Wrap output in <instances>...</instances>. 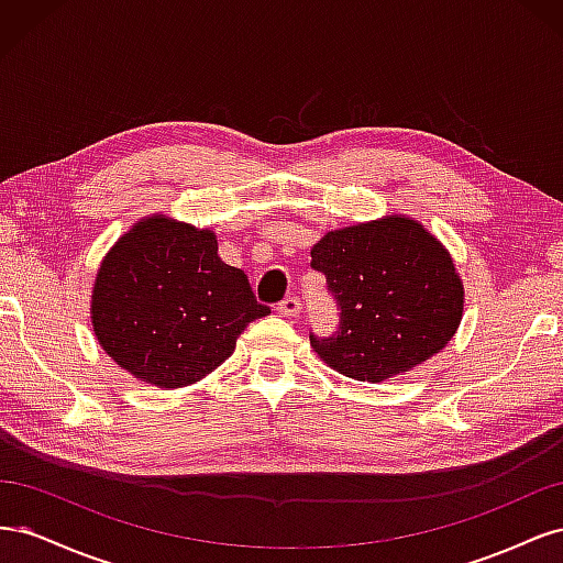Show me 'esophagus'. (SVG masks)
<instances>
[{
    "mask_svg": "<svg viewBox=\"0 0 563 563\" xmlns=\"http://www.w3.org/2000/svg\"><path fill=\"white\" fill-rule=\"evenodd\" d=\"M279 314L284 317H298L300 310H302V302L298 296H286L282 302H279Z\"/></svg>",
    "mask_w": 563,
    "mask_h": 563,
    "instance_id": "34e87169",
    "label": "esophagus"
}]
</instances>
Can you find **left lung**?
I'll list each match as a JSON object with an SVG mask.
<instances>
[{
    "instance_id": "1",
    "label": "left lung",
    "mask_w": 563,
    "mask_h": 563,
    "mask_svg": "<svg viewBox=\"0 0 563 563\" xmlns=\"http://www.w3.org/2000/svg\"><path fill=\"white\" fill-rule=\"evenodd\" d=\"M340 319L310 343L323 362L354 380L380 383L430 360L463 317L449 251L416 220L383 218L323 234L312 249Z\"/></svg>"
}]
</instances>
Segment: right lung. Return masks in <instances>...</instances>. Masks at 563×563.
<instances>
[{"label":"right lung","instance_id":"obj_1","mask_svg":"<svg viewBox=\"0 0 563 563\" xmlns=\"http://www.w3.org/2000/svg\"><path fill=\"white\" fill-rule=\"evenodd\" d=\"M100 347L135 378L192 385L223 364L251 321L269 314L211 230L147 218L106 255L93 286Z\"/></svg>","mask_w":563,"mask_h":563}]
</instances>
